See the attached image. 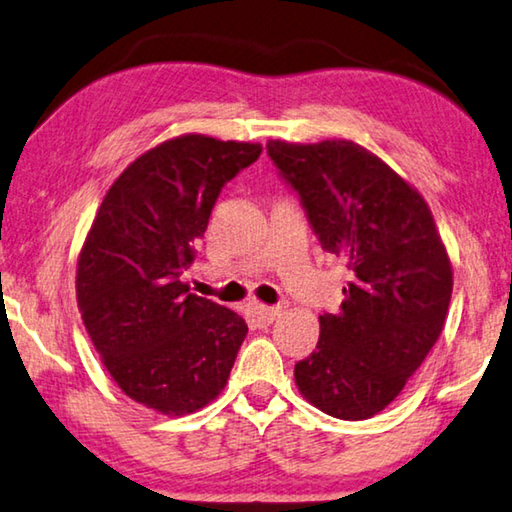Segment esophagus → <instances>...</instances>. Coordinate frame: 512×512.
Masks as SVG:
<instances>
[{"mask_svg": "<svg viewBox=\"0 0 512 512\" xmlns=\"http://www.w3.org/2000/svg\"><path fill=\"white\" fill-rule=\"evenodd\" d=\"M279 315H281L279 306H256L254 311H251V317H254L256 326H261V329L270 326Z\"/></svg>", "mask_w": 512, "mask_h": 512, "instance_id": "esophagus-1", "label": "esophagus"}]
</instances>
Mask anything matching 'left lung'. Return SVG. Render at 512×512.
<instances>
[{
  "instance_id": "1",
  "label": "left lung",
  "mask_w": 512,
  "mask_h": 512,
  "mask_svg": "<svg viewBox=\"0 0 512 512\" xmlns=\"http://www.w3.org/2000/svg\"><path fill=\"white\" fill-rule=\"evenodd\" d=\"M322 249L347 263L338 313L295 365L301 395L338 420H367L424 363L449 311L451 263L433 215L381 158L351 140L267 142Z\"/></svg>"
}]
</instances>
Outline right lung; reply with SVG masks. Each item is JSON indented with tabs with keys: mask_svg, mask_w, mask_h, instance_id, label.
Segmentation results:
<instances>
[{
	"mask_svg": "<svg viewBox=\"0 0 512 512\" xmlns=\"http://www.w3.org/2000/svg\"><path fill=\"white\" fill-rule=\"evenodd\" d=\"M251 142L181 136L136 158L106 192L79 256L77 299L122 392L165 415L224 390L247 324L181 281L222 188L261 156Z\"/></svg>",
	"mask_w": 512,
	"mask_h": 512,
	"instance_id": "add662e5",
	"label": "right lung"
}]
</instances>
